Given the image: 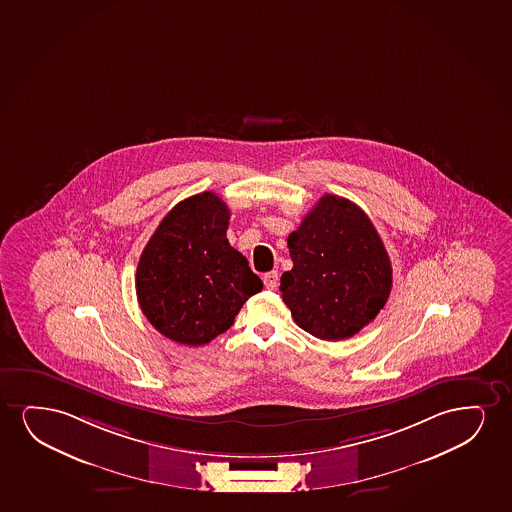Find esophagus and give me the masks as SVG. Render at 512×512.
<instances>
[{
    "label": "esophagus",
    "instance_id": "esophagus-1",
    "mask_svg": "<svg viewBox=\"0 0 512 512\" xmlns=\"http://www.w3.org/2000/svg\"><path fill=\"white\" fill-rule=\"evenodd\" d=\"M262 281H264V286H266L267 290H274L276 286H278L279 276L276 271H271V273L264 274V278H262Z\"/></svg>",
    "mask_w": 512,
    "mask_h": 512
}]
</instances>
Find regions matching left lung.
I'll list each match as a JSON object with an SVG mask.
<instances>
[{
  "label": "left lung",
  "instance_id": "8db88e82",
  "mask_svg": "<svg viewBox=\"0 0 512 512\" xmlns=\"http://www.w3.org/2000/svg\"><path fill=\"white\" fill-rule=\"evenodd\" d=\"M292 271L281 295L293 321L321 340H344L384 309L392 267L372 220L358 205L325 194L288 236Z\"/></svg>",
  "mask_w": 512,
  "mask_h": 512
}]
</instances>
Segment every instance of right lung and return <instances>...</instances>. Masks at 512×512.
<instances>
[{
  "label": "right lung",
  "instance_id": "1",
  "mask_svg": "<svg viewBox=\"0 0 512 512\" xmlns=\"http://www.w3.org/2000/svg\"><path fill=\"white\" fill-rule=\"evenodd\" d=\"M229 217L217 194L191 196L166 213L140 255L139 306L166 339L191 347L208 344L231 328L246 300L262 290L248 260L227 241Z\"/></svg>",
  "mask_w": 512,
  "mask_h": 512
}]
</instances>
